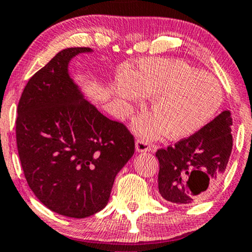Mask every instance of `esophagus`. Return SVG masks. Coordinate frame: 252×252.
<instances>
[{
    "label": "esophagus",
    "instance_id": "34e87169",
    "mask_svg": "<svg viewBox=\"0 0 252 252\" xmlns=\"http://www.w3.org/2000/svg\"><path fill=\"white\" fill-rule=\"evenodd\" d=\"M151 149H153V145H151L148 141H145V139L139 138L136 141V151H138V153L150 151Z\"/></svg>",
    "mask_w": 252,
    "mask_h": 252
}]
</instances>
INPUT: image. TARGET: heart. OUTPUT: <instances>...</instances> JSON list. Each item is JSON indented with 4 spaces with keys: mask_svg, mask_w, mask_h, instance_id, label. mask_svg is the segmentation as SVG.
Segmentation results:
<instances>
[{
    "mask_svg": "<svg viewBox=\"0 0 252 252\" xmlns=\"http://www.w3.org/2000/svg\"><path fill=\"white\" fill-rule=\"evenodd\" d=\"M132 77L147 95H155L151 101L155 113L142 115L134 124L139 134L147 137L157 138L166 130L172 138L195 135L222 105L220 81L182 60L142 61ZM116 95L123 103L141 98L139 89L128 78L118 83Z\"/></svg>",
    "mask_w": 252,
    "mask_h": 252,
    "instance_id": "heart-1",
    "label": "heart"
}]
</instances>
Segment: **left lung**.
<instances>
[{"label": "left lung", "mask_w": 252, "mask_h": 252, "mask_svg": "<svg viewBox=\"0 0 252 252\" xmlns=\"http://www.w3.org/2000/svg\"><path fill=\"white\" fill-rule=\"evenodd\" d=\"M231 114L225 110L195 135L156 151L163 198L187 205L213 193L231 155Z\"/></svg>", "instance_id": "obj_1"}]
</instances>
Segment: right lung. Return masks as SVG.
Here are the masks:
<instances>
[{"instance_id":"add662e5","label":"right lung","mask_w":252,"mask_h":252,"mask_svg":"<svg viewBox=\"0 0 252 252\" xmlns=\"http://www.w3.org/2000/svg\"><path fill=\"white\" fill-rule=\"evenodd\" d=\"M90 51H60L28 81L17 107L16 143L27 183L48 209L72 218L107 205L115 177L135 153L129 129L84 99L69 76V61Z\"/></svg>"}]
</instances>
